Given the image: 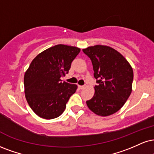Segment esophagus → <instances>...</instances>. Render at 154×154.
<instances>
[{
	"label": "esophagus",
	"instance_id": "1",
	"mask_svg": "<svg viewBox=\"0 0 154 154\" xmlns=\"http://www.w3.org/2000/svg\"><path fill=\"white\" fill-rule=\"evenodd\" d=\"M84 88H85V86H80V85H79V89H83Z\"/></svg>",
	"mask_w": 154,
	"mask_h": 154
}]
</instances>
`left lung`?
Here are the masks:
<instances>
[{"instance_id": "8db88e82", "label": "left lung", "mask_w": 154, "mask_h": 154, "mask_svg": "<svg viewBox=\"0 0 154 154\" xmlns=\"http://www.w3.org/2000/svg\"><path fill=\"white\" fill-rule=\"evenodd\" d=\"M83 51L91 60L98 83L87 106L98 116L113 114L124 105L132 91L131 66L120 53L109 46L96 45Z\"/></svg>"}]
</instances>
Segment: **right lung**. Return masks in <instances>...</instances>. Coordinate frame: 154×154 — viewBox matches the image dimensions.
Wrapping results in <instances>:
<instances>
[{
	"mask_svg": "<svg viewBox=\"0 0 154 154\" xmlns=\"http://www.w3.org/2000/svg\"><path fill=\"white\" fill-rule=\"evenodd\" d=\"M76 47L58 44L39 54L32 60L24 75L28 103L39 117L53 119L66 109L77 85L62 83L71 63L80 53Z\"/></svg>",
	"mask_w": 154,
	"mask_h": 154,
	"instance_id": "obj_1",
	"label": "right lung"
}]
</instances>
